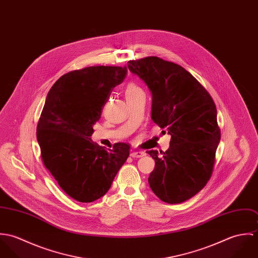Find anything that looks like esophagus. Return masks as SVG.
<instances>
[{
    "mask_svg": "<svg viewBox=\"0 0 258 258\" xmlns=\"http://www.w3.org/2000/svg\"><path fill=\"white\" fill-rule=\"evenodd\" d=\"M145 155V152H143V151H133V152H131V154H130V156L132 157V158H141V157H143Z\"/></svg>",
    "mask_w": 258,
    "mask_h": 258,
    "instance_id": "1",
    "label": "esophagus"
}]
</instances>
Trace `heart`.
I'll use <instances>...</instances> for the list:
<instances>
[{
  "label": "heart",
  "mask_w": 258,
  "mask_h": 258,
  "mask_svg": "<svg viewBox=\"0 0 258 258\" xmlns=\"http://www.w3.org/2000/svg\"><path fill=\"white\" fill-rule=\"evenodd\" d=\"M124 92H125L126 99L132 98V97H135L137 95H140V94L144 93L143 89L139 85H137L136 83H133V82H130L126 85Z\"/></svg>",
  "instance_id": "obj_1"
}]
</instances>
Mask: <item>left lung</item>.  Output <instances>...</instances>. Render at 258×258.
Here are the masks:
<instances>
[{"mask_svg":"<svg viewBox=\"0 0 258 258\" xmlns=\"http://www.w3.org/2000/svg\"><path fill=\"white\" fill-rule=\"evenodd\" d=\"M152 93V120L171 135L166 152L151 150L148 182L163 202L180 204L211 179L221 140L217 107L207 89L184 68L157 56L128 61Z\"/></svg>","mask_w":258,"mask_h":258,"instance_id":"obj_1","label":"left lung"}]
</instances>
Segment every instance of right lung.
I'll list each match as a JSON object with an SVG mask.
<instances>
[{
    "mask_svg": "<svg viewBox=\"0 0 258 258\" xmlns=\"http://www.w3.org/2000/svg\"><path fill=\"white\" fill-rule=\"evenodd\" d=\"M126 74V67H88L63 74L47 93L37 126L40 157L62 190L77 202L103 197L129 157L126 143L105 150L90 138L113 88Z\"/></svg>",
    "mask_w": 258,
    "mask_h": 258,
    "instance_id": "add662e5",
    "label": "right lung"
}]
</instances>
